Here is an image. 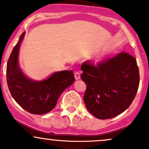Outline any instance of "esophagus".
Returning <instances> with one entry per match:
<instances>
[{
	"mask_svg": "<svg viewBox=\"0 0 149 149\" xmlns=\"http://www.w3.org/2000/svg\"><path fill=\"white\" fill-rule=\"evenodd\" d=\"M74 76L76 80H79L80 78V73L79 71H76V72L74 73Z\"/></svg>",
	"mask_w": 149,
	"mask_h": 149,
	"instance_id": "obj_1",
	"label": "esophagus"
}]
</instances>
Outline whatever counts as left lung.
Segmentation results:
<instances>
[{
	"label": "left lung",
	"mask_w": 149,
	"mask_h": 149,
	"mask_svg": "<svg viewBox=\"0 0 149 149\" xmlns=\"http://www.w3.org/2000/svg\"><path fill=\"white\" fill-rule=\"evenodd\" d=\"M81 70V79L87 85L83 100L94 116L112 118L130 106L139 84V68L133 56L122 52L97 65L86 61Z\"/></svg>",
	"instance_id": "8db88e82"
}]
</instances>
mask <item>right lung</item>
<instances>
[{"label":"right lung","instance_id":"obj_1","mask_svg":"<svg viewBox=\"0 0 149 149\" xmlns=\"http://www.w3.org/2000/svg\"><path fill=\"white\" fill-rule=\"evenodd\" d=\"M24 34L20 36L7 64L8 86L13 99L26 111L36 115L47 113L54 109L65 89L73 84L74 75L73 71H61L41 81L27 78L18 64L19 50Z\"/></svg>","mask_w":149,"mask_h":149}]
</instances>
